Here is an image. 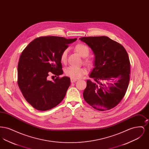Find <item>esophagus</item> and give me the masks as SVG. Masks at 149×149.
Returning <instances> with one entry per match:
<instances>
[{"label": "esophagus", "mask_w": 149, "mask_h": 149, "mask_svg": "<svg viewBox=\"0 0 149 149\" xmlns=\"http://www.w3.org/2000/svg\"><path fill=\"white\" fill-rule=\"evenodd\" d=\"M77 81V79H73V78H71V83H74L75 81Z\"/></svg>", "instance_id": "34e87169"}]
</instances>
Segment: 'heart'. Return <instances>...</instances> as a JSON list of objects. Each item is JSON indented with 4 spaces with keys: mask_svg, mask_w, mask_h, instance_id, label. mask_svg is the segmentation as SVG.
Returning a JSON list of instances; mask_svg holds the SVG:
<instances>
[{
    "mask_svg": "<svg viewBox=\"0 0 149 149\" xmlns=\"http://www.w3.org/2000/svg\"><path fill=\"white\" fill-rule=\"evenodd\" d=\"M75 50L78 53L80 56L83 57H85L87 56L89 54V49L87 46L84 44H78L75 47ZM67 54H68V50H65L62 52L61 56H60V60L62 63H65L67 59ZM84 63L87 65H91L92 61L89 58H86L84 60ZM65 74L73 79H77V78L81 77L83 75L86 73V70L84 68H75L73 66H69L65 69Z\"/></svg>",
    "mask_w": 149,
    "mask_h": 149,
    "instance_id": "obj_1",
    "label": "heart"
}]
</instances>
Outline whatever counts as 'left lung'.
Returning a JSON list of instances; mask_svg holds the SVG:
<instances>
[{"label": "left lung", "instance_id": "left-lung-1", "mask_svg": "<svg viewBox=\"0 0 149 149\" xmlns=\"http://www.w3.org/2000/svg\"><path fill=\"white\" fill-rule=\"evenodd\" d=\"M79 40L91 47L95 56L94 68L89 75L94 81H86L83 97L97 110L111 109L120 102L127 89L130 74L127 52L119 43L106 36Z\"/></svg>", "mask_w": 149, "mask_h": 149}]
</instances>
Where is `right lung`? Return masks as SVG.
Masks as SVG:
<instances>
[{
	"label": "right lung",
	"instance_id": "1",
	"mask_svg": "<svg viewBox=\"0 0 149 149\" xmlns=\"http://www.w3.org/2000/svg\"><path fill=\"white\" fill-rule=\"evenodd\" d=\"M77 38L46 36L37 38L22 52L18 65V84L29 103L37 110L47 111L64 98L70 79L58 78L63 74L60 56L68 45ZM58 77L48 80L50 72Z\"/></svg>",
	"mask_w": 149,
	"mask_h": 149
}]
</instances>
